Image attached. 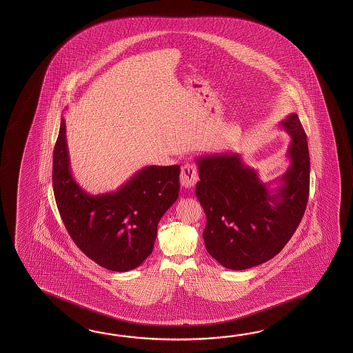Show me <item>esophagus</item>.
<instances>
[{
	"label": "esophagus",
	"instance_id": "34e87169",
	"mask_svg": "<svg viewBox=\"0 0 353 353\" xmlns=\"http://www.w3.org/2000/svg\"><path fill=\"white\" fill-rule=\"evenodd\" d=\"M198 170L193 163H187L181 168L180 173V183L185 188L194 187L195 183L198 181Z\"/></svg>",
	"mask_w": 353,
	"mask_h": 353
}]
</instances>
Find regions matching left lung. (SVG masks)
<instances>
[{"label":"left lung","mask_w":353,"mask_h":353,"mask_svg":"<svg viewBox=\"0 0 353 353\" xmlns=\"http://www.w3.org/2000/svg\"><path fill=\"white\" fill-rule=\"evenodd\" d=\"M279 126L292 139L286 151L290 165L270 183H263L240 154L196 158L201 180L195 195L207 216L203 240L208 254L227 269L246 270L278 255L307 208L310 161L305 131L296 113ZM272 182L279 187L270 190Z\"/></svg>","instance_id":"obj_1"}]
</instances>
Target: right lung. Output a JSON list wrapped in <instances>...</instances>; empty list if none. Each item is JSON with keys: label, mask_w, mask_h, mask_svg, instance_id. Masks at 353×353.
<instances>
[{"label": "right lung", "mask_w": 353, "mask_h": 353, "mask_svg": "<svg viewBox=\"0 0 353 353\" xmlns=\"http://www.w3.org/2000/svg\"><path fill=\"white\" fill-rule=\"evenodd\" d=\"M61 117L53 154L55 202L84 255L107 270L126 272L150 255L158 223L179 196L180 166H145L114 192L92 195L73 178Z\"/></svg>", "instance_id": "right-lung-1"}]
</instances>
